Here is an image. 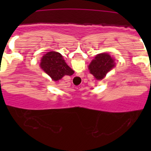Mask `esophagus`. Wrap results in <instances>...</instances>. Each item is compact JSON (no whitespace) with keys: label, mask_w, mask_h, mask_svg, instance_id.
Returning <instances> with one entry per match:
<instances>
[{"label":"esophagus","mask_w":151,"mask_h":151,"mask_svg":"<svg viewBox=\"0 0 151 151\" xmlns=\"http://www.w3.org/2000/svg\"><path fill=\"white\" fill-rule=\"evenodd\" d=\"M76 77H77V76H76Z\"/></svg>","instance_id":"34e87169"}]
</instances>
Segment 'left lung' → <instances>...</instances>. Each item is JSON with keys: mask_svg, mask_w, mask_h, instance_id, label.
<instances>
[{"mask_svg": "<svg viewBox=\"0 0 151 151\" xmlns=\"http://www.w3.org/2000/svg\"><path fill=\"white\" fill-rule=\"evenodd\" d=\"M115 66L114 61L109 54H100L91 61L88 68L90 73L97 79L101 80L106 76V73Z\"/></svg>", "mask_w": 151, "mask_h": 151, "instance_id": "1", "label": "left lung"}]
</instances>
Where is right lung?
I'll list each match as a JSON object with an SVG mask.
<instances>
[{"label":"right lung","instance_id":"add662e5","mask_svg":"<svg viewBox=\"0 0 151 151\" xmlns=\"http://www.w3.org/2000/svg\"><path fill=\"white\" fill-rule=\"evenodd\" d=\"M41 67L54 81L60 79L65 75L71 76L74 73L66 63L62 55L56 51L48 52L42 57Z\"/></svg>","mask_w":151,"mask_h":151}]
</instances>
